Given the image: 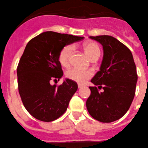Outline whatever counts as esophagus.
Instances as JSON below:
<instances>
[{"label": "esophagus", "mask_w": 148, "mask_h": 148, "mask_svg": "<svg viewBox=\"0 0 148 148\" xmlns=\"http://www.w3.org/2000/svg\"><path fill=\"white\" fill-rule=\"evenodd\" d=\"M82 85H81V84H78V88H81L82 87Z\"/></svg>", "instance_id": "1"}]
</instances>
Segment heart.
Returning a JSON list of instances; mask_svg holds the SVG:
<instances>
[{
	"instance_id": "heart-1",
	"label": "heart",
	"mask_w": 148,
	"mask_h": 148,
	"mask_svg": "<svg viewBox=\"0 0 148 148\" xmlns=\"http://www.w3.org/2000/svg\"><path fill=\"white\" fill-rule=\"evenodd\" d=\"M82 49L86 52L87 56L90 60L94 58H99L100 56V48L95 42H85L82 45ZM73 52V47L71 45H68L63 47L60 51L58 57V60L60 65L63 67H68L70 63V58ZM93 76V73L88 70H82V69L74 68L66 72V77L71 80L74 81L78 83H84Z\"/></svg>"
}]
</instances>
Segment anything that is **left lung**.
Here are the masks:
<instances>
[{"label": "left lung", "mask_w": 148, "mask_h": 148, "mask_svg": "<svg viewBox=\"0 0 148 148\" xmlns=\"http://www.w3.org/2000/svg\"><path fill=\"white\" fill-rule=\"evenodd\" d=\"M103 47L100 70L91 79L90 95L86 101L90 115L101 122H112L126 114L132 103L138 76L131 51L114 37H90ZM98 86L96 88V86ZM99 89H103L101 92Z\"/></svg>", "instance_id": "1"}]
</instances>
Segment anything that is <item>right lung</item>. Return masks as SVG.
Wrapping results in <instances>:
<instances>
[{
	"mask_svg": "<svg viewBox=\"0 0 148 148\" xmlns=\"http://www.w3.org/2000/svg\"><path fill=\"white\" fill-rule=\"evenodd\" d=\"M82 37L45 32L29 41L17 68L18 90L28 112L42 122H52L64 114L77 83L66 79L60 86L62 70L58 60L62 49Z\"/></svg>",
	"mask_w": 148,
	"mask_h": 148,
	"instance_id": "right-lung-1",
	"label": "right lung"
}]
</instances>
